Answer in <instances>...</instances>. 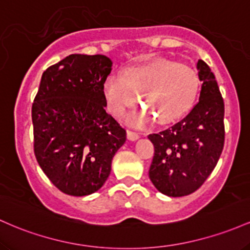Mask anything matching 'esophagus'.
Instances as JSON below:
<instances>
[{"mask_svg":"<svg viewBox=\"0 0 250 250\" xmlns=\"http://www.w3.org/2000/svg\"><path fill=\"white\" fill-rule=\"evenodd\" d=\"M139 138V134L137 132H133V131L127 130V139L130 140H137Z\"/></svg>","mask_w":250,"mask_h":250,"instance_id":"1","label":"esophagus"}]
</instances>
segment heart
<instances>
[{"mask_svg":"<svg viewBox=\"0 0 250 250\" xmlns=\"http://www.w3.org/2000/svg\"><path fill=\"white\" fill-rule=\"evenodd\" d=\"M198 89V77L191 67L156 60L127 69L122 78L110 75L104 83V98L108 111L122 117L133 107L139 97L145 110L128 116L136 126L147 124L152 117L159 124H169L189 110Z\"/></svg>","mask_w":250,"mask_h":250,"instance_id":"obj_1","label":"heart"}]
</instances>
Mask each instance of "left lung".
<instances>
[{
    "mask_svg": "<svg viewBox=\"0 0 250 250\" xmlns=\"http://www.w3.org/2000/svg\"><path fill=\"white\" fill-rule=\"evenodd\" d=\"M202 81L200 100L190 113L159 133L148 134L155 156L148 177L170 197L195 192L215 169L224 145V103L214 73L197 62Z\"/></svg>",
    "mask_w": 250,
    "mask_h": 250,
    "instance_id": "1",
    "label": "left lung"
}]
</instances>
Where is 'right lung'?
Returning a JSON list of instances; mask_svg holds the SVG:
<instances>
[{
    "label": "right lung",
    "instance_id": "right-lung-1",
    "mask_svg": "<svg viewBox=\"0 0 250 250\" xmlns=\"http://www.w3.org/2000/svg\"><path fill=\"white\" fill-rule=\"evenodd\" d=\"M112 61L105 55L71 54L48 67L32 106L34 153L60 191L87 196L111 172L126 131L105 111L104 83Z\"/></svg>",
    "mask_w": 250,
    "mask_h": 250
}]
</instances>
